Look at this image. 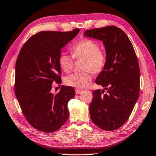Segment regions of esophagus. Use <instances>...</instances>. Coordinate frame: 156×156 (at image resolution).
I'll return each mask as SVG.
<instances>
[{
  "instance_id": "1",
  "label": "esophagus",
  "mask_w": 156,
  "mask_h": 156,
  "mask_svg": "<svg viewBox=\"0 0 156 156\" xmlns=\"http://www.w3.org/2000/svg\"><path fill=\"white\" fill-rule=\"evenodd\" d=\"M75 92L76 94H80L82 92V90L80 89V88H76Z\"/></svg>"
}]
</instances>
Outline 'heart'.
Returning a JSON list of instances; mask_svg holds the SVG:
<instances>
[{
  "label": "heart",
  "mask_w": 156,
  "mask_h": 156,
  "mask_svg": "<svg viewBox=\"0 0 156 156\" xmlns=\"http://www.w3.org/2000/svg\"><path fill=\"white\" fill-rule=\"evenodd\" d=\"M72 55L62 53L58 62L61 69L66 72L71 71L74 66V59H84L82 69L84 72L73 73L64 78L66 85L77 88H84L92 80L91 73L99 74L104 69L107 63L105 52L101 49L99 44L92 39L84 38L76 42L71 47Z\"/></svg>",
  "instance_id": "1"
}]
</instances>
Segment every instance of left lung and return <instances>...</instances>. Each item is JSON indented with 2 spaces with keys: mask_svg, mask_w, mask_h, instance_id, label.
Masks as SVG:
<instances>
[{
  "mask_svg": "<svg viewBox=\"0 0 156 156\" xmlns=\"http://www.w3.org/2000/svg\"><path fill=\"white\" fill-rule=\"evenodd\" d=\"M84 35L102 41L107 55L105 67L95 83L107 92L93 91L90 116L102 130H115L129 119L139 96L140 70L136 55L129 37L118 27L88 30Z\"/></svg>",
  "mask_w": 156,
  "mask_h": 156,
  "instance_id": "left-lung-1",
  "label": "left lung"
}]
</instances>
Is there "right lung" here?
I'll return each mask as SVG.
<instances>
[{"instance_id": "obj_1", "label": "right lung", "mask_w": 156, "mask_h": 156, "mask_svg": "<svg viewBox=\"0 0 156 156\" xmlns=\"http://www.w3.org/2000/svg\"><path fill=\"white\" fill-rule=\"evenodd\" d=\"M79 32L42 31L23 45L15 64V93L23 114L34 129L52 133L60 129L69 117L68 103L75 96L72 87L62 86L51 93L53 82L59 84L58 62L62 48Z\"/></svg>"}]
</instances>
